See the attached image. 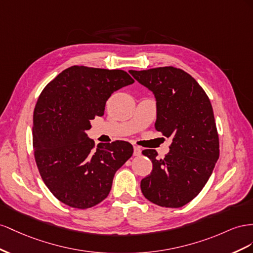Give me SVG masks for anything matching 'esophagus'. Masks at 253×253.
I'll list each match as a JSON object with an SVG mask.
<instances>
[{"mask_svg":"<svg viewBox=\"0 0 253 253\" xmlns=\"http://www.w3.org/2000/svg\"><path fill=\"white\" fill-rule=\"evenodd\" d=\"M142 153V149L139 146H133V155L134 156H140Z\"/></svg>","mask_w":253,"mask_h":253,"instance_id":"esophagus-1","label":"esophagus"}]
</instances>
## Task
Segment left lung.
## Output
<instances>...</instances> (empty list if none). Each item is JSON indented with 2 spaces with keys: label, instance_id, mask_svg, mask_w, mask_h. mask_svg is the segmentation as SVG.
Here are the masks:
<instances>
[{
  "label": "left lung",
  "instance_id": "left-lung-1",
  "mask_svg": "<svg viewBox=\"0 0 253 253\" xmlns=\"http://www.w3.org/2000/svg\"><path fill=\"white\" fill-rule=\"evenodd\" d=\"M129 73L154 93L156 130L172 138L169 153L163 159L157 158L155 149L142 151L153 162V170L142 179L141 191L155 205L183 207L204 189L219 158L210 99L181 69L163 67Z\"/></svg>",
  "mask_w": 253,
  "mask_h": 253
}]
</instances>
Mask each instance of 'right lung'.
<instances>
[{
    "label": "right lung",
    "mask_w": 253,
    "mask_h": 253,
    "mask_svg": "<svg viewBox=\"0 0 253 253\" xmlns=\"http://www.w3.org/2000/svg\"><path fill=\"white\" fill-rule=\"evenodd\" d=\"M123 70L73 66L46 86L34 110L33 146L43 182L72 208L94 207L108 196L114 174L133 154L125 141L99 143L86 130L102 117L114 91L133 84Z\"/></svg>",
    "instance_id": "1"
}]
</instances>
